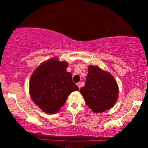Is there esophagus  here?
<instances>
[{"label":"esophagus","instance_id":"esophagus-1","mask_svg":"<svg viewBox=\"0 0 148 148\" xmlns=\"http://www.w3.org/2000/svg\"><path fill=\"white\" fill-rule=\"evenodd\" d=\"M77 86H78V87H79V88H81V82L77 83Z\"/></svg>","mask_w":148,"mask_h":148}]
</instances>
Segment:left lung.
<instances>
[{
  "label": "left lung",
  "mask_w": 148,
  "mask_h": 148,
  "mask_svg": "<svg viewBox=\"0 0 148 148\" xmlns=\"http://www.w3.org/2000/svg\"><path fill=\"white\" fill-rule=\"evenodd\" d=\"M87 106L95 113H101L111 108L116 102L118 86L109 73L90 65L85 86L80 89Z\"/></svg>",
  "instance_id": "8db88e82"
}]
</instances>
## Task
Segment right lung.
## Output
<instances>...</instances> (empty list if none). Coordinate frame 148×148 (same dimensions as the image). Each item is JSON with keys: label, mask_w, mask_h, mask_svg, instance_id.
<instances>
[{"label": "right lung", "mask_w": 148, "mask_h": 148, "mask_svg": "<svg viewBox=\"0 0 148 148\" xmlns=\"http://www.w3.org/2000/svg\"><path fill=\"white\" fill-rule=\"evenodd\" d=\"M67 62L51 59L34 71L30 81V95L34 103L47 113H57L67 97L79 88L67 72Z\"/></svg>", "instance_id": "obj_1"}]
</instances>
